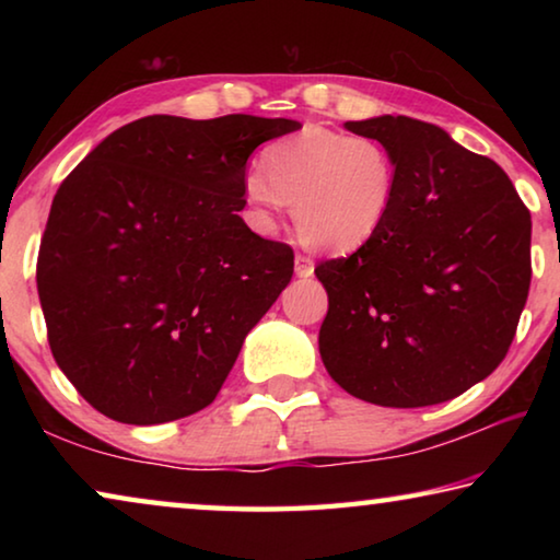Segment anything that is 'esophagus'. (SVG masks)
I'll list each match as a JSON object with an SVG mask.
<instances>
[{"instance_id":"34e87169","label":"esophagus","mask_w":560,"mask_h":560,"mask_svg":"<svg viewBox=\"0 0 560 560\" xmlns=\"http://www.w3.org/2000/svg\"><path fill=\"white\" fill-rule=\"evenodd\" d=\"M316 269V261L308 257V254H296V273L299 277H311Z\"/></svg>"}]
</instances>
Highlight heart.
<instances>
[{
    "instance_id": "obj_1",
    "label": "heart",
    "mask_w": 560,
    "mask_h": 560,
    "mask_svg": "<svg viewBox=\"0 0 560 560\" xmlns=\"http://www.w3.org/2000/svg\"><path fill=\"white\" fill-rule=\"evenodd\" d=\"M261 167L246 173L242 192L261 230H271L283 205L303 244L355 252L390 220L400 183L395 155L381 140L308 126L271 143Z\"/></svg>"
}]
</instances>
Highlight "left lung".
Listing matches in <instances>:
<instances>
[{"instance_id":"obj_1","label":"left lung","mask_w":560,"mask_h":560,"mask_svg":"<svg viewBox=\"0 0 560 560\" xmlns=\"http://www.w3.org/2000/svg\"><path fill=\"white\" fill-rule=\"evenodd\" d=\"M400 167L390 220L326 259L318 334L328 375L385 407L438 405L506 358L530 287V212L494 160L405 116L348 120Z\"/></svg>"}]
</instances>
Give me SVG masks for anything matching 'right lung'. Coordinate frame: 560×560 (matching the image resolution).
Segmentation results:
<instances>
[{
  "label": "right lung",
  "mask_w": 560,
  "mask_h": 560,
  "mask_svg": "<svg viewBox=\"0 0 560 560\" xmlns=\"http://www.w3.org/2000/svg\"><path fill=\"white\" fill-rule=\"evenodd\" d=\"M296 120L148 116L56 192L36 259L51 353L110 420L200 412L287 289L293 249L244 224L246 160Z\"/></svg>",
  "instance_id": "obj_1"
}]
</instances>
